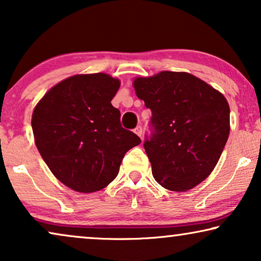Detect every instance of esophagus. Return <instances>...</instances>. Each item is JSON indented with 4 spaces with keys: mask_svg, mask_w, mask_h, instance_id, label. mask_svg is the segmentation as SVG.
Wrapping results in <instances>:
<instances>
[{
    "mask_svg": "<svg viewBox=\"0 0 261 261\" xmlns=\"http://www.w3.org/2000/svg\"><path fill=\"white\" fill-rule=\"evenodd\" d=\"M134 133L137 134V135H139V137H142V127L141 126H138L137 128H135L134 129Z\"/></svg>",
    "mask_w": 261,
    "mask_h": 261,
    "instance_id": "esophagus-1",
    "label": "esophagus"
}]
</instances>
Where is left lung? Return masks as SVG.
I'll list each match as a JSON object with an SVG mask.
<instances>
[{"mask_svg": "<svg viewBox=\"0 0 261 261\" xmlns=\"http://www.w3.org/2000/svg\"><path fill=\"white\" fill-rule=\"evenodd\" d=\"M137 96L152 112L144 147L154 179L187 191L202 183L219 162L229 135L224 96L187 72L163 71L134 81Z\"/></svg>", "mask_w": 261, "mask_h": 261, "instance_id": "obj_1", "label": "left lung"}]
</instances>
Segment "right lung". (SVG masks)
<instances>
[{"label":"right lung","mask_w":261,"mask_h":261,"mask_svg":"<svg viewBox=\"0 0 261 261\" xmlns=\"http://www.w3.org/2000/svg\"><path fill=\"white\" fill-rule=\"evenodd\" d=\"M120 82L106 73L78 74L53 87L35 107L32 128L52 173L72 190L95 192L115 179L121 162L141 142L121 126L112 99Z\"/></svg>","instance_id":"obj_1"}]
</instances>
